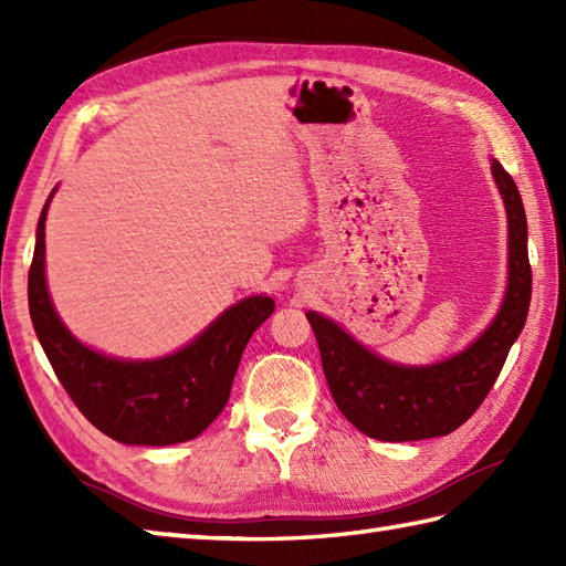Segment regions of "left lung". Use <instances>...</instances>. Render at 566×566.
<instances>
[{"instance_id": "left-lung-1", "label": "left lung", "mask_w": 566, "mask_h": 566, "mask_svg": "<svg viewBox=\"0 0 566 566\" xmlns=\"http://www.w3.org/2000/svg\"><path fill=\"white\" fill-rule=\"evenodd\" d=\"M491 175L509 219V284L494 321L462 353L436 365H396L367 350L335 321L316 311L306 314L335 406L369 438L408 442L460 428L486 399L525 326L533 272L523 199L499 160H491Z\"/></svg>"}]
</instances>
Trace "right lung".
I'll return each instance as SVG.
<instances>
[{"instance_id": "1", "label": "right lung", "mask_w": 566, "mask_h": 566, "mask_svg": "<svg viewBox=\"0 0 566 566\" xmlns=\"http://www.w3.org/2000/svg\"><path fill=\"white\" fill-rule=\"evenodd\" d=\"M55 191V189H53ZM48 197L35 228L29 311L48 363L70 399L104 436L124 444H175L197 438L223 411L248 340L272 316L270 296L226 308L182 350L155 359H118L80 343L60 321L45 284Z\"/></svg>"}]
</instances>
